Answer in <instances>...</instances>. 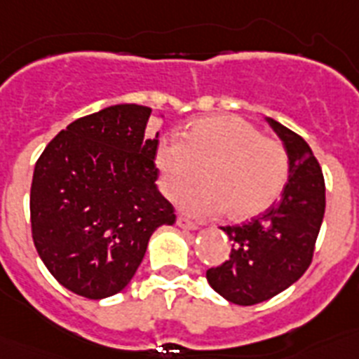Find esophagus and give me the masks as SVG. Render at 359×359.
Returning <instances> with one entry per match:
<instances>
[{
	"label": "esophagus",
	"instance_id": "34e87169",
	"mask_svg": "<svg viewBox=\"0 0 359 359\" xmlns=\"http://www.w3.org/2000/svg\"><path fill=\"white\" fill-rule=\"evenodd\" d=\"M176 224H177V226H180V228H183V230H196V228H198V224L192 223L190 219L183 217V215H177Z\"/></svg>",
	"mask_w": 359,
	"mask_h": 359
}]
</instances>
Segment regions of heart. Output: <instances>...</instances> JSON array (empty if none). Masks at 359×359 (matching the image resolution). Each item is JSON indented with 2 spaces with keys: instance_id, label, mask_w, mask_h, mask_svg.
I'll use <instances>...</instances> for the list:
<instances>
[{
  "instance_id": "1",
  "label": "heart",
  "mask_w": 359,
  "mask_h": 359,
  "mask_svg": "<svg viewBox=\"0 0 359 359\" xmlns=\"http://www.w3.org/2000/svg\"><path fill=\"white\" fill-rule=\"evenodd\" d=\"M160 189L174 199L201 179L208 185L180 196L183 212L226 217L243 223L264 214L290 177V156L275 138L237 115L205 116L189 126L183 140L163 138L154 154Z\"/></svg>"
}]
</instances>
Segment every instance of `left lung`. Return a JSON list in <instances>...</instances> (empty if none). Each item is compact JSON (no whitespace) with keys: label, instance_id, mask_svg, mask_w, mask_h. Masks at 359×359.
<instances>
[{"label":"left lung","instance_id":"left-lung-1","mask_svg":"<svg viewBox=\"0 0 359 359\" xmlns=\"http://www.w3.org/2000/svg\"><path fill=\"white\" fill-rule=\"evenodd\" d=\"M290 156V177L277 205L241 226H221L231 241L230 259L207 271L228 302L253 306L273 298L306 273L325 212V182L302 136L266 118Z\"/></svg>","mask_w":359,"mask_h":359}]
</instances>
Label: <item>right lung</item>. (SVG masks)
I'll list each match as a JSON object with an SVG mask.
<instances>
[{"instance_id":"add662e5","label":"right lung","mask_w":359,"mask_h":359,"mask_svg":"<svg viewBox=\"0 0 359 359\" xmlns=\"http://www.w3.org/2000/svg\"><path fill=\"white\" fill-rule=\"evenodd\" d=\"M151 107L116 104L46 145L30 189L32 239L59 284L100 300L128 286L158 226L176 214L156 187Z\"/></svg>"}]
</instances>
